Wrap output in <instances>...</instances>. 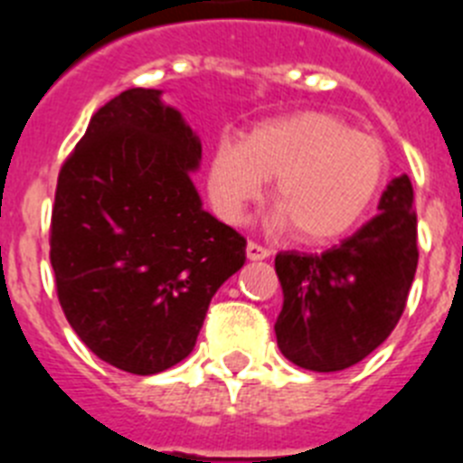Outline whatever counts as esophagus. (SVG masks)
Instances as JSON below:
<instances>
[{"label": "esophagus", "instance_id": "obj_1", "mask_svg": "<svg viewBox=\"0 0 463 463\" xmlns=\"http://www.w3.org/2000/svg\"><path fill=\"white\" fill-rule=\"evenodd\" d=\"M268 256H270V249L260 247V244H256V242L247 244V259L249 260H265Z\"/></svg>", "mask_w": 463, "mask_h": 463}]
</instances>
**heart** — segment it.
Wrapping results in <instances>:
<instances>
[{"label":"heart","mask_w":463,"mask_h":463,"mask_svg":"<svg viewBox=\"0 0 463 463\" xmlns=\"http://www.w3.org/2000/svg\"><path fill=\"white\" fill-rule=\"evenodd\" d=\"M384 144L321 111L265 120L242 144L223 142L209 163L207 188L216 214L240 223L268 179L277 203L272 223L293 226L300 242H331L371 212L387 184Z\"/></svg>","instance_id":"b5f03b06"}]
</instances>
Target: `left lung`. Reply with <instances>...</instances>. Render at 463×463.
<instances>
[{
	"label": "left lung",
	"instance_id": "1",
	"mask_svg": "<svg viewBox=\"0 0 463 463\" xmlns=\"http://www.w3.org/2000/svg\"><path fill=\"white\" fill-rule=\"evenodd\" d=\"M380 214L324 254L279 251V352L305 371L364 361L399 324L417 270V216L408 175L389 182Z\"/></svg>",
	"mask_w": 463,
	"mask_h": 463
}]
</instances>
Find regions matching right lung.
I'll use <instances>...</instances> for the list:
<instances>
[{"instance_id": "1", "label": "right lung", "mask_w": 463, "mask_h": 463, "mask_svg": "<svg viewBox=\"0 0 463 463\" xmlns=\"http://www.w3.org/2000/svg\"><path fill=\"white\" fill-rule=\"evenodd\" d=\"M203 144L163 90L132 88L90 118L58 176L51 265L95 356L156 375L195 347L209 303L244 265L240 232L203 209Z\"/></svg>"}]
</instances>
